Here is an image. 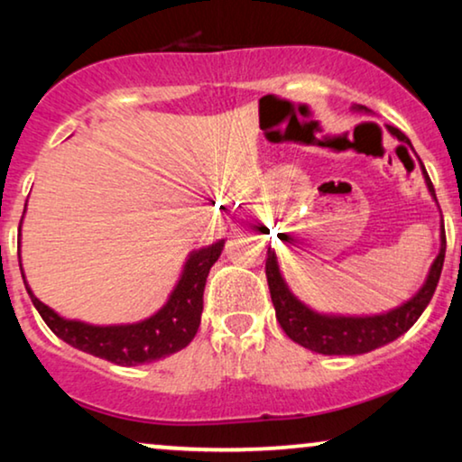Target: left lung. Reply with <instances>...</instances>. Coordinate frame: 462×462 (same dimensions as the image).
Listing matches in <instances>:
<instances>
[{"label": "left lung", "instance_id": "8db88e82", "mask_svg": "<svg viewBox=\"0 0 462 462\" xmlns=\"http://www.w3.org/2000/svg\"><path fill=\"white\" fill-rule=\"evenodd\" d=\"M356 111H368L365 106L357 105L353 106ZM391 134H393L400 143H406L412 147L410 138L403 134L402 130L387 125ZM422 168V176H425L427 189L435 198L433 182L429 179L425 166ZM446 256V231H444V218H441L439 229V254L429 269V275L425 283H422L419 292L412 299L403 302V305L391 309L387 313L378 315H328L318 313L305 302L296 299L292 290L288 288L286 280L282 277L280 264H277L275 250H267V264H264V273H267L271 300L275 307V318L280 321L282 330L288 334L294 343L305 346L309 351L321 353V356H362V353L374 351L378 346L391 343V340L400 338L403 332H408L414 326V321L420 318L425 311L429 300L433 299L435 288H438L441 267H444Z\"/></svg>", "mask_w": 462, "mask_h": 462}]
</instances>
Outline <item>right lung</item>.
Returning a JSON list of instances; mask_svg holds the SVG:
<instances>
[{
  "instance_id": "obj_1",
  "label": "right lung",
  "mask_w": 462,
  "mask_h": 462,
  "mask_svg": "<svg viewBox=\"0 0 462 462\" xmlns=\"http://www.w3.org/2000/svg\"><path fill=\"white\" fill-rule=\"evenodd\" d=\"M18 231H21V226H18ZM223 245L225 239H218V242L206 245V248L193 250L187 258L185 267H182L179 282H176L174 290L168 296L166 305L151 318L136 321V324L94 326L86 324V321L60 318L54 309L43 305L37 299L33 290L29 288L27 280H24L21 239H18V264H21L23 282L31 296V302H33L42 319L46 321L56 337L65 340L67 345L75 346V349L106 359L111 364L141 365L185 349L198 334L201 311H204L206 277L210 273L212 264L218 261Z\"/></svg>"
}]
</instances>
